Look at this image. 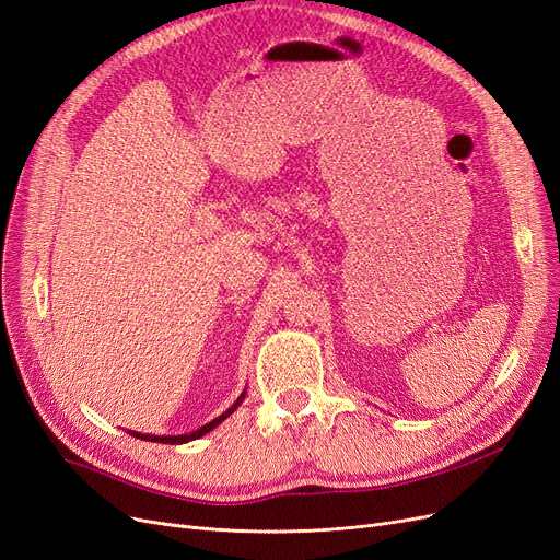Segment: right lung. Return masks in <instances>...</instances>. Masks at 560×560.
Returning <instances> with one entry per match:
<instances>
[{
  "mask_svg": "<svg viewBox=\"0 0 560 560\" xmlns=\"http://www.w3.org/2000/svg\"><path fill=\"white\" fill-rule=\"evenodd\" d=\"M244 395L246 392H242L240 395V399L228 408L223 416H219V418H214L212 422H207L205 427H200V429H196V431H191V433H182V436H154V433H138V431H127V433H131V436H136V439H140V441H152V443H165V445H179V443H189V441H196V439H200V436H205V433H210L217 424H221L228 416H233V412L237 410V406L242 404V399H244Z\"/></svg>",
  "mask_w": 560,
  "mask_h": 560,
  "instance_id": "right-lung-1",
  "label": "right lung"
}]
</instances>
